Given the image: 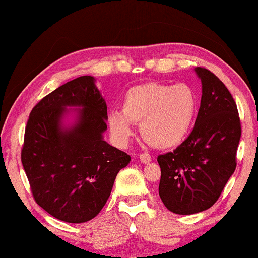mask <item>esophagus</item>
<instances>
[{
  "label": "esophagus",
  "instance_id": "34e87169",
  "mask_svg": "<svg viewBox=\"0 0 258 258\" xmlns=\"http://www.w3.org/2000/svg\"><path fill=\"white\" fill-rule=\"evenodd\" d=\"M140 161L142 162V163H149V162L151 161V156L149 154L143 153V154L140 155Z\"/></svg>",
  "mask_w": 258,
  "mask_h": 258
}]
</instances>
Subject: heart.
<instances>
[{"label":"heart","mask_w":258,"mask_h":258,"mask_svg":"<svg viewBox=\"0 0 258 258\" xmlns=\"http://www.w3.org/2000/svg\"><path fill=\"white\" fill-rule=\"evenodd\" d=\"M197 112V98L188 84L167 86L148 82L132 87L122 102L121 111L108 115L110 134L118 144H125L140 124L141 135L157 149L181 144L191 129Z\"/></svg>","instance_id":"b5f03b06"}]
</instances>
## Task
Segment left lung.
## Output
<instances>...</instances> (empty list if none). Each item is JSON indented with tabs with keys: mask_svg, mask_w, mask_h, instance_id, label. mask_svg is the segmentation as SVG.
<instances>
[{
	"mask_svg": "<svg viewBox=\"0 0 258 258\" xmlns=\"http://www.w3.org/2000/svg\"><path fill=\"white\" fill-rule=\"evenodd\" d=\"M202 97L195 126L172 153L160 155L158 194L171 213L192 215L218 200L236 169L241 139L237 105L216 75L197 67Z\"/></svg>",
	"mask_w": 258,
	"mask_h": 258,
	"instance_id": "1",
	"label": "left lung"
}]
</instances>
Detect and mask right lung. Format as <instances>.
Wrapping results in <instances>:
<instances>
[{
    "instance_id": "1",
    "label": "right lung",
    "mask_w": 258,
    "mask_h": 258,
    "mask_svg": "<svg viewBox=\"0 0 258 258\" xmlns=\"http://www.w3.org/2000/svg\"><path fill=\"white\" fill-rule=\"evenodd\" d=\"M74 107L76 121L64 124ZM107 103L93 76L58 87L35 105L27 122L21 161L36 203L68 223L90 221L110 196L130 156L103 139Z\"/></svg>"
}]
</instances>
